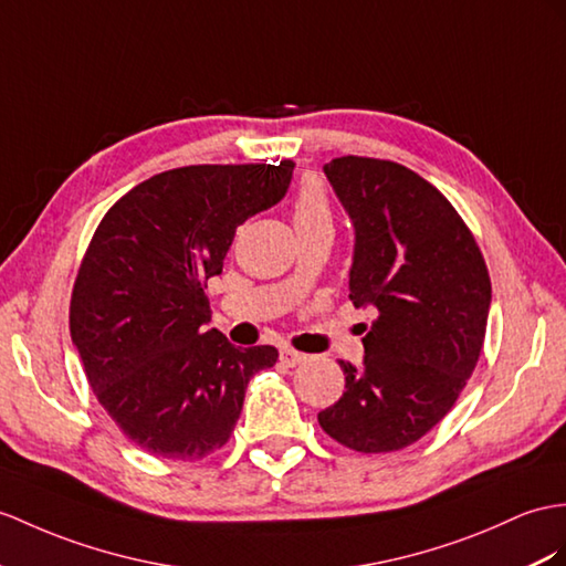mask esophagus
Wrapping results in <instances>:
<instances>
[{
	"instance_id": "obj_1",
	"label": "esophagus",
	"mask_w": 566,
	"mask_h": 566,
	"mask_svg": "<svg viewBox=\"0 0 566 566\" xmlns=\"http://www.w3.org/2000/svg\"><path fill=\"white\" fill-rule=\"evenodd\" d=\"M305 360H307V355H302V353H297V350H293V348H283V350H281V363H283L285 367H295V365L305 363Z\"/></svg>"
}]
</instances>
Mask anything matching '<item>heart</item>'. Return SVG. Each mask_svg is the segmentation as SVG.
Listing matches in <instances>:
<instances>
[{"label":"heart","mask_w":566,"mask_h":566,"mask_svg":"<svg viewBox=\"0 0 566 566\" xmlns=\"http://www.w3.org/2000/svg\"><path fill=\"white\" fill-rule=\"evenodd\" d=\"M293 223L297 235H307V232L316 230L334 232V213H331L328 199L316 179H307L297 189V197L293 201Z\"/></svg>","instance_id":"1"}]
</instances>
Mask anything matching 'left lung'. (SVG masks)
<instances>
[{
	"mask_svg": "<svg viewBox=\"0 0 566 566\" xmlns=\"http://www.w3.org/2000/svg\"><path fill=\"white\" fill-rule=\"evenodd\" d=\"M324 172L355 226L350 300L377 319L365 363H338L346 391L316 420L353 451H398L447 416L473 375L490 273L459 211L406 165L343 156Z\"/></svg>",
	"mask_w": 566,
	"mask_h": 566,
	"instance_id": "1",
	"label": "left lung"
}]
</instances>
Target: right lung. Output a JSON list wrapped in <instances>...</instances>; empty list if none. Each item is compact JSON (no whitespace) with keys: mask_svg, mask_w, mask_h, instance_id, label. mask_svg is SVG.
Listing matches in <instances>:
<instances>
[{"mask_svg":"<svg viewBox=\"0 0 566 566\" xmlns=\"http://www.w3.org/2000/svg\"><path fill=\"white\" fill-rule=\"evenodd\" d=\"M279 165H187L115 201L81 259L69 331L86 379L132 442L160 459L199 461L223 447L247 384L273 346L235 348L211 319L206 283L223 271L238 226L279 203Z\"/></svg>","mask_w":566,"mask_h":566,"instance_id":"right-lung-1","label":"right lung"}]
</instances>
